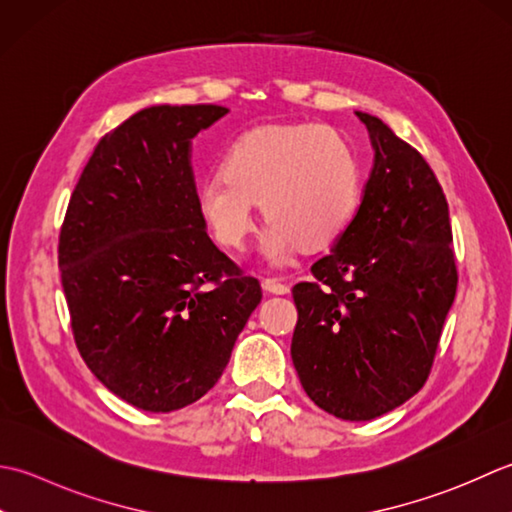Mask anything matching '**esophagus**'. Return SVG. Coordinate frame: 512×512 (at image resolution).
Returning a JSON list of instances; mask_svg holds the SVG:
<instances>
[{"label": "esophagus", "mask_w": 512, "mask_h": 512, "mask_svg": "<svg viewBox=\"0 0 512 512\" xmlns=\"http://www.w3.org/2000/svg\"><path fill=\"white\" fill-rule=\"evenodd\" d=\"M263 289L269 291V294H278V296L289 294V285L283 283V280H278V278H265Z\"/></svg>", "instance_id": "34e87169"}]
</instances>
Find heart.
<instances>
[{
    "label": "heart",
    "mask_w": 512,
    "mask_h": 512,
    "mask_svg": "<svg viewBox=\"0 0 512 512\" xmlns=\"http://www.w3.org/2000/svg\"><path fill=\"white\" fill-rule=\"evenodd\" d=\"M358 159L340 134L318 123L267 125L232 143L223 174L198 187V214L214 241L241 249L254 232V203L265 221L263 254L283 265L298 247L322 249L356 216Z\"/></svg>",
    "instance_id": "b5f03b06"
}]
</instances>
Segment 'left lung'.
<instances>
[{
	"instance_id": "8db88e82",
	"label": "left lung",
	"mask_w": 512,
	"mask_h": 512,
	"mask_svg": "<svg viewBox=\"0 0 512 512\" xmlns=\"http://www.w3.org/2000/svg\"><path fill=\"white\" fill-rule=\"evenodd\" d=\"M367 125L373 168L356 216L314 280L294 287L291 360L322 411L375 420L424 387L457 289L448 203L429 163L387 123Z\"/></svg>"
}]
</instances>
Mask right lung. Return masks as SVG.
I'll return each mask as SVG.
<instances>
[{
	"mask_svg": "<svg viewBox=\"0 0 512 512\" xmlns=\"http://www.w3.org/2000/svg\"><path fill=\"white\" fill-rule=\"evenodd\" d=\"M227 112L132 114L92 152L61 227V285L81 358L103 387L150 413L179 411L214 387L263 298L198 214L192 139Z\"/></svg>",
	"mask_w": 512,
	"mask_h": 512,
	"instance_id": "right-lung-1",
	"label": "right lung"
}]
</instances>
